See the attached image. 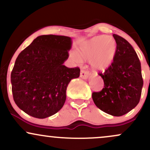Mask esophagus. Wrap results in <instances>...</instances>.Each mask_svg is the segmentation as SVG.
Wrapping results in <instances>:
<instances>
[{
	"mask_svg": "<svg viewBox=\"0 0 150 150\" xmlns=\"http://www.w3.org/2000/svg\"><path fill=\"white\" fill-rule=\"evenodd\" d=\"M89 72L87 71V70H82L80 72V77L81 78L84 79V80H86V79H87L89 77Z\"/></svg>",
	"mask_w": 150,
	"mask_h": 150,
	"instance_id": "obj_1",
	"label": "esophagus"
}]
</instances>
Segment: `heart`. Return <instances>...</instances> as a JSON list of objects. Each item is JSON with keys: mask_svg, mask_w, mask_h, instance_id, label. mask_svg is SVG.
<instances>
[{"mask_svg": "<svg viewBox=\"0 0 150 150\" xmlns=\"http://www.w3.org/2000/svg\"><path fill=\"white\" fill-rule=\"evenodd\" d=\"M117 53L116 40L110 36H97L80 46L78 55L71 53V58L77 63L90 61L92 68L96 71H104L112 65Z\"/></svg>", "mask_w": 150, "mask_h": 150, "instance_id": "obj_1", "label": "heart"}]
</instances>
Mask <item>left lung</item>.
I'll use <instances>...</instances> for the list:
<instances>
[{"mask_svg": "<svg viewBox=\"0 0 150 150\" xmlns=\"http://www.w3.org/2000/svg\"><path fill=\"white\" fill-rule=\"evenodd\" d=\"M113 37L117 44L116 58L108 69L99 73L104 86L100 92L92 93V99L104 112L120 116L138 104L143 80L140 60L132 46L117 34Z\"/></svg>", "mask_w": 150, "mask_h": 150, "instance_id": "8db88e82", "label": "left lung"}]
</instances>
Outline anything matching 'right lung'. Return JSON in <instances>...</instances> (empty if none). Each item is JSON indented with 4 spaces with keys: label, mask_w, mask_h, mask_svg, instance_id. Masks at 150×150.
I'll list each match as a JSON object with an SVG mask.
<instances>
[{
    "label": "right lung",
    "mask_w": 150,
    "mask_h": 150,
    "mask_svg": "<svg viewBox=\"0 0 150 150\" xmlns=\"http://www.w3.org/2000/svg\"><path fill=\"white\" fill-rule=\"evenodd\" d=\"M72 39L42 35L18 55L11 73L15 104L24 112L45 118L61 109L72 79L80 76V68L63 65L68 58Z\"/></svg>",
    "instance_id": "obj_1"
}]
</instances>
